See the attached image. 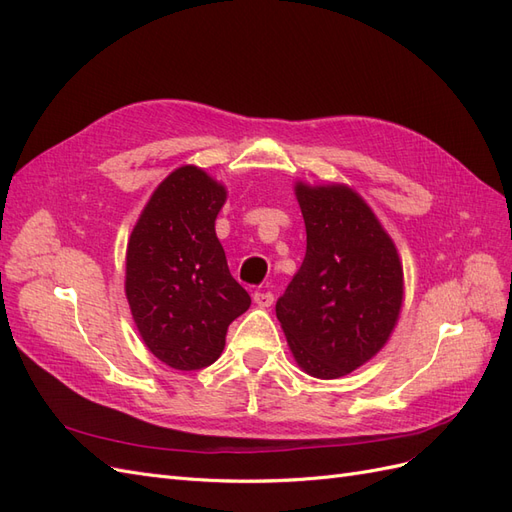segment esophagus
I'll list each match as a JSON object with an SVG mask.
<instances>
[{"label": "esophagus", "mask_w": 512, "mask_h": 512, "mask_svg": "<svg viewBox=\"0 0 512 512\" xmlns=\"http://www.w3.org/2000/svg\"><path fill=\"white\" fill-rule=\"evenodd\" d=\"M252 299H254V303L258 307H271L273 305V292H269V290H256L252 294Z\"/></svg>", "instance_id": "34e87169"}]
</instances>
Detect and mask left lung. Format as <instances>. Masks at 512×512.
<instances>
[{
	"label": "left lung",
	"mask_w": 512,
	"mask_h": 512,
	"mask_svg": "<svg viewBox=\"0 0 512 512\" xmlns=\"http://www.w3.org/2000/svg\"><path fill=\"white\" fill-rule=\"evenodd\" d=\"M294 192L307 250L275 314L303 371L342 378L391 337L404 303V269L393 239L348 185L297 183Z\"/></svg>",
	"instance_id": "1"
}]
</instances>
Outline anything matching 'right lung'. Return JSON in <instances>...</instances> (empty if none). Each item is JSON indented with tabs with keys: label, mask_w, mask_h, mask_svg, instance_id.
<instances>
[{
	"label": "right lung",
	"mask_w": 512,
	"mask_h": 512,
	"mask_svg": "<svg viewBox=\"0 0 512 512\" xmlns=\"http://www.w3.org/2000/svg\"><path fill=\"white\" fill-rule=\"evenodd\" d=\"M226 188L203 168L173 170L151 194L126 254V297L145 346L194 371L218 361L228 324L252 299L230 275L215 218Z\"/></svg>",
	"instance_id": "1"
}]
</instances>
